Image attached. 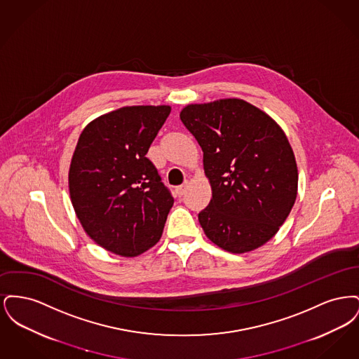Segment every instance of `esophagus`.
<instances>
[{
  "mask_svg": "<svg viewBox=\"0 0 359 359\" xmlns=\"http://www.w3.org/2000/svg\"><path fill=\"white\" fill-rule=\"evenodd\" d=\"M188 188V182H184L182 186H177L176 187V194L179 195V196H183L184 195V192L187 191Z\"/></svg>",
  "mask_w": 359,
  "mask_h": 359,
  "instance_id": "1",
  "label": "esophagus"
}]
</instances>
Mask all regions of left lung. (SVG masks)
Listing matches in <instances>:
<instances>
[{"label":"left lung","instance_id":"8db88e82","mask_svg":"<svg viewBox=\"0 0 359 359\" xmlns=\"http://www.w3.org/2000/svg\"><path fill=\"white\" fill-rule=\"evenodd\" d=\"M180 120L203 151L212 189L198 215L207 238L237 255L266 243L297 196V165L284 130L238 98L187 104Z\"/></svg>","mask_w":359,"mask_h":359}]
</instances>
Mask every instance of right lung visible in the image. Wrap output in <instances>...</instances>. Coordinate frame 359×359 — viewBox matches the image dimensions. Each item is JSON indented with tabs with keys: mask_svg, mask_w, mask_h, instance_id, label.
<instances>
[{
	"mask_svg": "<svg viewBox=\"0 0 359 359\" xmlns=\"http://www.w3.org/2000/svg\"><path fill=\"white\" fill-rule=\"evenodd\" d=\"M171 106H126L91 121L69 172L71 203L87 236L118 256L136 257L158 242L173 205L147 157Z\"/></svg>",
	"mask_w": 359,
	"mask_h": 359,
	"instance_id": "right-lung-1",
	"label": "right lung"
}]
</instances>
